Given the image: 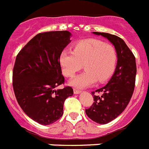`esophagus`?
<instances>
[{"label":"esophagus","mask_w":149,"mask_h":149,"mask_svg":"<svg viewBox=\"0 0 149 149\" xmlns=\"http://www.w3.org/2000/svg\"><path fill=\"white\" fill-rule=\"evenodd\" d=\"M81 92V90H78V89H76V88L74 89V93L75 94V95H78V94H80Z\"/></svg>","instance_id":"1"}]
</instances>
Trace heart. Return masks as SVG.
<instances>
[{
    "mask_svg": "<svg viewBox=\"0 0 149 149\" xmlns=\"http://www.w3.org/2000/svg\"><path fill=\"white\" fill-rule=\"evenodd\" d=\"M117 52L111 45L97 39H86L78 42L73 52L64 50L59 57L62 72L72 77L82 68L84 73L70 81V84L84 88L97 82L104 83L115 72L117 64Z\"/></svg>",
    "mask_w": 149,
    "mask_h": 149,
    "instance_id": "b5f03b06",
    "label": "heart"
}]
</instances>
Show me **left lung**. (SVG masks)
I'll return each mask as SVG.
<instances>
[{
  "label": "left lung",
  "instance_id": "8db88e82",
  "mask_svg": "<svg viewBox=\"0 0 149 149\" xmlns=\"http://www.w3.org/2000/svg\"><path fill=\"white\" fill-rule=\"evenodd\" d=\"M93 34L108 39L114 45L118 56L112 77L105 86L95 91L101 95L92 92L95 102L85 110L86 115L92 121L104 125L121 115L130 102L135 88L136 63L133 53L119 37L102 32Z\"/></svg>",
  "mask_w": 149,
  "mask_h": 149
}]
</instances>
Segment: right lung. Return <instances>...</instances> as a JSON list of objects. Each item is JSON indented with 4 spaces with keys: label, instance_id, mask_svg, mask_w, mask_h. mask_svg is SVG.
I'll list each match as a JSON object with an SVG mask.
<instances>
[{
    "label": "right lung",
    "instance_id": "1",
    "mask_svg": "<svg viewBox=\"0 0 149 149\" xmlns=\"http://www.w3.org/2000/svg\"><path fill=\"white\" fill-rule=\"evenodd\" d=\"M68 31L40 33L17 55L13 69V88L24 112L38 123L47 125L63 115L65 99L73 95L64 84L59 57L71 42Z\"/></svg>",
    "mask_w": 149,
    "mask_h": 149
}]
</instances>
